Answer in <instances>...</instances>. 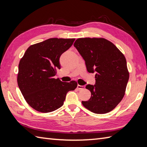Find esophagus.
<instances>
[{
  "label": "esophagus",
  "mask_w": 147,
  "mask_h": 147,
  "mask_svg": "<svg viewBox=\"0 0 147 147\" xmlns=\"http://www.w3.org/2000/svg\"><path fill=\"white\" fill-rule=\"evenodd\" d=\"M77 88H78V89H79V90H83L84 88H85V86H82V85H78L77 86Z\"/></svg>",
  "instance_id": "esophagus-1"
}]
</instances>
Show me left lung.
Masks as SVG:
<instances>
[{
  "instance_id": "8db88e82",
  "label": "left lung",
  "mask_w": 147,
  "mask_h": 147,
  "mask_svg": "<svg viewBox=\"0 0 147 147\" xmlns=\"http://www.w3.org/2000/svg\"><path fill=\"white\" fill-rule=\"evenodd\" d=\"M74 46L85 61L87 71L96 73L95 85H87L91 92L83 105L95 114L113 110L125 94L129 72L126 58L109 40L102 38L77 39Z\"/></svg>"
}]
</instances>
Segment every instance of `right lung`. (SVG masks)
<instances>
[{"label":"right lung","mask_w":147,"mask_h":147,"mask_svg":"<svg viewBox=\"0 0 147 147\" xmlns=\"http://www.w3.org/2000/svg\"><path fill=\"white\" fill-rule=\"evenodd\" d=\"M74 38H49L30 46L19 64L18 85L26 102L35 110L47 113L64 104L67 93L75 89V81L55 79L61 69V55L73 45Z\"/></svg>","instance_id":"1"}]
</instances>
